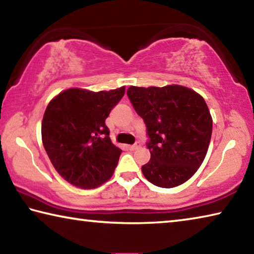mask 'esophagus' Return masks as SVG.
<instances>
[{
    "instance_id": "1",
    "label": "esophagus",
    "mask_w": 254,
    "mask_h": 254,
    "mask_svg": "<svg viewBox=\"0 0 254 254\" xmlns=\"http://www.w3.org/2000/svg\"><path fill=\"white\" fill-rule=\"evenodd\" d=\"M141 147V143L140 142H135L134 144H132V145H130V147H128V149L131 150V151H134V150H136V149H139Z\"/></svg>"
}]
</instances>
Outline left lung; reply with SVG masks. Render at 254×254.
I'll return each mask as SVG.
<instances>
[{
  "mask_svg": "<svg viewBox=\"0 0 254 254\" xmlns=\"http://www.w3.org/2000/svg\"><path fill=\"white\" fill-rule=\"evenodd\" d=\"M127 94L147 127L151 158L141 168L144 177L161 188L187 182L203 163L212 136L213 121L204 98L179 85L130 86Z\"/></svg>",
  "mask_w": 254,
  "mask_h": 254,
  "instance_id": "obj_1",
  "label": "left lung"
}]
</instances>
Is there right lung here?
<instances>
[{
    "mask_svg": "<svg viewBox=\"0 0 254 254\" xmlns=\"http://www.w3.org/2000/svg\"><path fill=\"white\" fill-rule=\"evenodd\" d=\"M126 87L89 92L70 88L47 106L42 143L55 169L76 187L92 189L111 178L122 150L110 139L105 120Z\"/></svg>",
    "mask_w": 254,
    "mask_h": 254,
    "instance_id": "obj_1",
    "label": "right lung"
}]
</instances>
